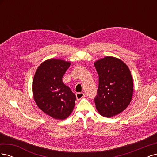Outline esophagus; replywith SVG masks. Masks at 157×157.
Masks as SVG:
<instances>
[{"label": "esophagus", "instance_id": "obj_1", "mask_svg": "<svg viewBox=\"0 0 157 157\" xmlns=\"http://www.w3.org/2000/svg\"><path fill=\"white\" fill-rule=\"evenodd\" d=\"M76 96H77V99L78 100H80V99H82L85 96V94L82 92H78L76 94Z\"/></svg>", "mask_w": 157, "mask_h": 157}]
</instances>
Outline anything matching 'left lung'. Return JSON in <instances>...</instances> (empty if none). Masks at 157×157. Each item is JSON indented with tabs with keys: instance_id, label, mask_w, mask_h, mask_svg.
I'll use <instances>...</instances> for the list:
<instances>
[{
	"instance_id": "1",
	"label": "left lung",
	"mask_w": 157,
	"mask_h": 157,
	"mask_svg": "<svg viewBox=\"0 0 157 157\" xmlns=\"http://www.w3.org/2000/svg\"><path fill=\"white\" fill-rule=\"evenodd\" d=\"M99 86L94 101L101 115L110 118L125 110L133 96V78L128 66L119 59L106 56L94 62Z\"/></svg>"
}]
</instances>
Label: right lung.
<instances>
[{
  "label": "right lung",
  "instance_id": "1",
  "mask_svg": "<svg viewBox=\"0 0 157 157\" xmlns=\"http://www.w3.org/2000/svg\"><path fill=\"white\" fill-rule=\"evenodd\" d=\"M71 63L50 59L37 68L33 80L34 100L40 109L55 119L64 120L72 113L76 96L62 82Z\"/></svg>",
  "mask_w": 157,
  "mask_h": 157
}]
</instances>
